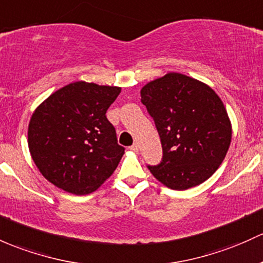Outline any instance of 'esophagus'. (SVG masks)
Wrapping results in <instances>:
<instances>
[{
    "label": "esophagus",
    "mask_w": 263,
    "mask_h": 263,
    "mask_svg": "<svg viewBox=\"0 0 263 263\" xmlns=\"http://www.w3.org/2000/svg\"><path fill=\"white\" fill-rule=\"evenodd\" d=\"M130 151H133V152H138V151H139V145H138L137 143L133 144V145L130 146Z\"/></svg>",
    "instance_id": "obj_1"
}]
</instances>
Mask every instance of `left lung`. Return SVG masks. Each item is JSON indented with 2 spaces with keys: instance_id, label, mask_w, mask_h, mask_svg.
Segmentation results:
<instances>
[{
  "instance_id": "obj_1",
  "label": "left lung",
  "mask_w": 263,
  "mask_h": 263,
  "mask_svg": "<svg viewBox=\"0 0 263 263\" xmlns=\"http://www.w3.org/2000/svg\"><path fill=\"white\" fill-rule=\"evenodd\" d=\"M163 148L162 162L148 165L171 189L185 191L207 180L227 154L232 126L224 105L210 86L169 72L140 91Z\"/></svg>"
}]
</instances>
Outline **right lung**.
Wrapping results in <instances>:
<instances>
[{
	"label": "right lung",
	"instance_id": "add662e5",
	"mask_svg": "<svg viewBox=\"0 0 263 263\" xmlns=\"http://www.w3.org/2000/svg\"><path fill=\"white\" fill-rule=\"evenodd\" d=\"M121 89L76 81L50 95L33 111L29 149L41 174L69 193L89 194L114 173L125 148L106 110Z\"/></svg>",
	"mask_w": 263,
	"mask_h": 263
}]
</instances>
